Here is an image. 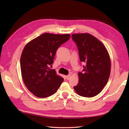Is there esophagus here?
Returning a JSON list of instances; mask_svg holds the SVG:
<instances>
[{
  "mask_svg": "<svg viewBox=\"0 0 129 129\" xmlns=\"http://www.w3.org/2000/svg\"><path fill=\"white\" fill-rule=\"evenodd\" d=\"M70 77H71V74H69V75H67V76H66V78H67V80H69V79H70Z\"/></svg>",
  "mask_w": 129,
  "mask_h": 129,
  "instance_id": "esophagus-1",
  "label": "esophagus"
}]
</instances>
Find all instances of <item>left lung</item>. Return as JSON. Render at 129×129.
<instances>
[{"label": "left lung", "instance_id": "1", "mask_svg": "<svg viewBox=\"0 0 129 129\" xmlns=\"http://www.w3.org/2000/svg\"><path fill=\"white\" fill-rule=\"evenodd\" d=\"M77 45L80 60L85 63L78 73L79 83L74 87L81 96L91 98L98 95L108 83L111 71L110 56L105 45L89 33L73 34Z\"/></svg>", "mask_w": 129, "mask_h": 129}]
</instances>
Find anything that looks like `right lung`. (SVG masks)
I'll list each match as a JSON object with an SVG mask.
<instances>
[{
    "label": "right lung",
    "instance_id": "obj_1",
    "mask_svg": "<svg viewBox=\"0 0 129 129\" xmlns=\"http://www.w3.org/2000/svg\"><path fill=\"white\" fill-rule=\"evenodd\" d=\"M70 35L45 33L26 44L20 57L24 81L33 94L40 98L53 95L64 81L50 69L57 49L70 39Z\"/></svg>",
    "mask_w": 129,
    "mask_h": 129
}]
</instances>
